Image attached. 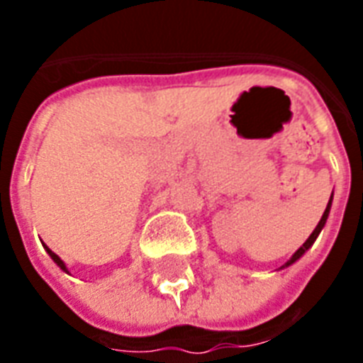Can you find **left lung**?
<instances>
[{"label": "left lung", "instance_id": "1", "mask_svg": "<svg viewBox=\"0 0 363 363\" xmlns=\"http://www.w3.org/2000/svg\"><path fill=\"white\" fill-rule=\"evenodd\" d=\"M332 199H333V194H332V196H330V201H328L326 211H324V215H322L320 222H318V224H316V228H315V230H313V233H311V235H309V239H307V241H305L303 245H301V247H299L298 250H296V252L292 254V258L288 259V262H286V264H284V265H281V267H279V269H284V267H290V265H292V264H296V262H298V259L301 258V256H303V254L307 252V250H309L311 247H313V242H315V241H316V238H318V235H320L322 228L326 226L328 215H330V209H332Z\"/></svg>", "mask_w": 363, "mask_h": 363}]
</instances>
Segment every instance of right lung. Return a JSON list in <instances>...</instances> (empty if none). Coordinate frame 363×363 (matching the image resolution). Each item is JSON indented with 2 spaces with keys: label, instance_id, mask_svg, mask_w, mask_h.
<instances>
[{
  "label": "right lung",
  "instance_id": "1",
  "mask_svg": "<svg viewBox=\"0 0 363 363\" xmlns=\"http://www.w3.org/2000/svg\"><path fill=\"white\" fill-rule=\"evenodd\" d=\"M45 248H47L48 256H50V258L54 259V264L58 265V267H60V269H62V271H65V273H69V271H67V267H65L64 259L60 258V256H58V254H56V252H52V250H50V248H48V247H45Z\"/></svg>",
  "mask_w": 363,
  "mask_h": 363
}]
</instances>
